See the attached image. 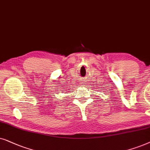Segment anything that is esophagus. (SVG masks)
I'll return each mask as SVG.
<instances>
[{"instance_id":"1","label":"esophagus","mask_w":150,"mask_h":150,"mask_svg":"<svg viewBox=\"0 0 150 150\" xmlns=\"http://www.w3.org/2000/svg\"><path fill=\"white\" fill-rule=\"evenodd\" d=\"M81 83H84V80L81 81Z\"/></svg>"}]
</instances>
